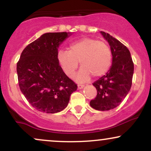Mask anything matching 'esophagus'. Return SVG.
Listing matches in <instances>:
<instances>
[{
    "label": "esophagus",
    "instance_id": "1",
    "mask_svg": "<svg viewBox=\"0 0 151 151\" xmlns=\"http://www.w3.org/2000/svg\"><path fill=\"white\" fill-rule=\"evenodd\" d=\"M84 87V84H78V89H81Z\"/></svg>",
    "mask_w": 151,
    "mask_h": 151
}]
</instances>
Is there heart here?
Here are the masks:
<instances>
[{"label":"heart","instance_id":"heart-1","mask_svg":"<svg viewBox=\"0 0 151 151\" xmlns=\"http://www.w3.org/2000/svg\"><path fill=\"white\" fill-rule=\"evenodd\" d=\"M58 61L63 72L69 77L74 74L80 62L81 68L76 80L84 82L91 75L99 77L108 72L112 62L110 47L102 41L84 37L71 43L68 50H60Z\"/></svg>","mask_w":151,"mask_h":151}]
</instances>
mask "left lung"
Here are the masks:
<instances>
[{
    "mask_svg": "<svg viewBox=\"0 0 151 151\" xmlns=\"http://www.w3.org/2000/svg\"><path fill=\"white\" fill-rule=\"evenodd\" d=\"M109 42L112 65L107 73L93 82L97 95L90 106L98 111H109L118 106L129 92L132 84L134 65L129 49L109 33L101 31Z\"/></svg>",
    "mask_w": 151,
    "mask_h": 151,
    "instance_id": "1",
    "label": "left lung"
}]
</instances>
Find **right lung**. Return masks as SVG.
<instances>
[{
	"label": "right lung",
	"instance_id": "right-lung-1",
	"mask_svg": "<svg viewBox=\"0 0 151 151\" xmlns=\"http://www.w3.org/2000/svg\"><path fill=\"white\" fill-rule=\"evenodd\" d=\"M72 32H47L29 44L17 63L20 91L37 111L55 114L68 105L77 86L58 61V48Z\"/></svg>",
	"mask_w": 151,
	"mask_h": 151
}]
</instances>
